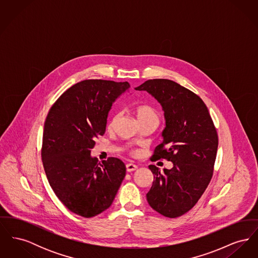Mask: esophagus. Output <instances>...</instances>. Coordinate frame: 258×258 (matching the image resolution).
Segmentation results:
<instances>
[{"label":"esophagus","instance_id":"obj_1","mask_svg":"<svg viewBox=\"0 0 258 258\" xmlns=\"http://www.w3.org/2000/svg\"><path fill=\"white\" fill-rule=\"evenodd\" d=\"M125 167H126V171L127 172L135 171L137 169V165H135L134 163H127L125 165Z\"/></svg>","mask_w":258,"mask_h":258}]
</instances>
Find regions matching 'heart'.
I'll return each mask as SVG.
<instances>
[{
    "label": "heart",
    "mask_w": 258,
    "mask_h": 258,
    "mask_svg": "<svg viewBox=\"0 0 258 258\" xmlns=\"http://www.w3.org/2000/svg\"><path fill=\"white\" fill-rule=\"evenodd\" d=\"M135 114H136V117L138 119V121L141 123L143 121H146L149 119H158V115L156 113V111L154 110L153 107H151L149 104H139L135 107ZM117 118H118V114H115L112 119L110 120V122L108 123V128L110 130L113 127L114 123L117 121ZM132 153H135V151H133Z\"/></svg>",
    "instance_id": "b5f03b06"
}]
</instances>
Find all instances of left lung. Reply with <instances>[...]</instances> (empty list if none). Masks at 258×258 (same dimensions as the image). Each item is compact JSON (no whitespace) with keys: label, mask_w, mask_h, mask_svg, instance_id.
Returning <instances> with one entry per match:
<instances>
[{"label":"left lung","mask_w":258,"mask_h":258,"mask_svg":"<svg viewBox=\"0 0 258 258\" xmlns=\"http://www.w3.org/2000/svg\"><path fill=\"white\" fill-rule=\"evenodd\" d=\"M135 90L147 91L164 111L163 141L151 160L173 162L163 173L149 165L154 182L148 203L164 217H180L197 204L213 177L219 145L216 126L200 97L172 80L150 79Z\"/></svg>","instance_id":"obj_1"}]
</instances>
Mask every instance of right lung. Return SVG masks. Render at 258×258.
Masks as SVG:
<instances>
[{
    "instance_id": "add662e5",
    "label": "right lung",
    "mask_w": 258,
    "mask_h": 258,
    "mask_svg": "<svg viewBox=\"0 0 258 258\" xmlns=\"http://www.w3.org/2000/svg\"><path fill=\"white\" fill-rule=\"evenodd\" d=\"M128 82L88 79L69 88L47 114L41 159L50 186L74 214L93 218L109 208L125 176L117 158L99 162L91 157L95 140L104 135L114 100Z\"/></svg>"
}]
</instances>
